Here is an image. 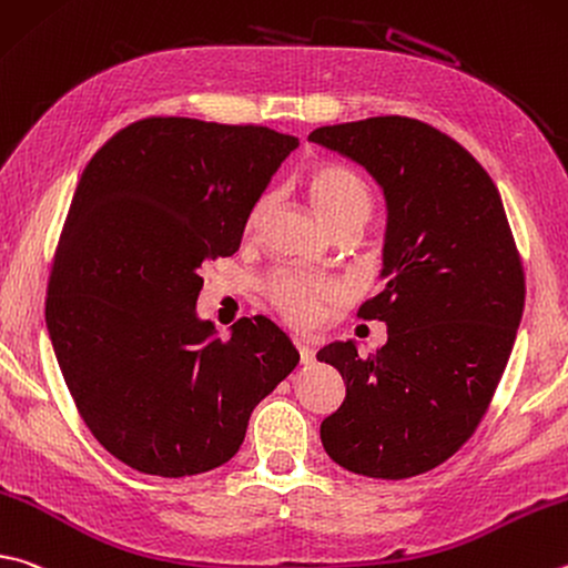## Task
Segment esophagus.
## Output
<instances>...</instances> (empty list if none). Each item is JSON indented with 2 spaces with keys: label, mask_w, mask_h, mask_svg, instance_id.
<instances>
[{
  "label": "esophagus",
  "mask_w": 568,
  "mask_h": 568,
  "mask_svg": "<svg viewBox=\"0 0 568 568\" xmlns=\"http://www.w3.org/2000/svg\"><path fill=\"white\" fill-rule=\"evenodd\" d=\"M297 345V355H301L303 365H313L315 363V349L307 343H295Z\"/></svg>",
  "instance_id": "esophagus-1"
}]
</instances>
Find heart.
Instances as JSON below:
<instances>
[{
  "mask_svg": "<svg viewBox=\"0 0 568 568\" xmlns=\"http://www.w3.org/2000/svg\"><path fill=\"white\" fill-rule=\"evenodd\" d=\"M307 185H311V195L320 215H323L333 231L347 229V225H359L363 229L369 213H373V191H369L367 181L353 169L335 166V163L317 166L311 173V179H307ZM275 193L261 195L248 215L245 231H261L267 215L275 209ZM265 295L273 311L287 325L295 329H311L325 317L329 307L345 301V287L337 281H329V277L281 271L265 283Z\"/></svg>",
  "mask_w": 568,
  "mask_h": 568,
  "instance_id": "b5f03b06",
  "label": "heart"
}]
</instances>
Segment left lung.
Returning <instances> with one entry per match:
<instances>
[{
	"label": "left lung",
	"mask_w": 568,
	"mask_h": 568,
	"mask_svg": "<svg viewBox=\"0 0 568 568\" xmlns=\"http://www.w3.org/2000/svg\"><path fill=\"white\" fill-rule=\"evenodd\" d=\"M307 141L357 161L387 201L385 291L359 307L387 343L317 353L345 379L320 439L347 471L417 477L447 462L487 415L524 313V267L489 173L447 133L407 116L315 129Z\"/></svg>",
	"instance_id": "obj_1"
}]
</instances>
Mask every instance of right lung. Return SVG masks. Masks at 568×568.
Segmentation results:
<instances>
[{
  "label": "right lung",
  "instance_id": "1",
  "mask_svg": "<svg viewBox=\"0 0 568 568\" xmlns=\"http://www.w3.org/2000/svg\"><path fill=\"white\" fill-rule=\"evenodd\" d=\"M293 149L295 136L255 123L149 116L81 173L44 315L81 419L131 469L176 479L221 467L301 359L263 315L225 339L195 317L203 263L241 248Z\"/></svg>",
  "mask_w": 568,
  "mask_h": 568
}]
</instances>
